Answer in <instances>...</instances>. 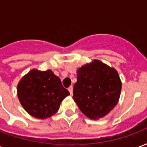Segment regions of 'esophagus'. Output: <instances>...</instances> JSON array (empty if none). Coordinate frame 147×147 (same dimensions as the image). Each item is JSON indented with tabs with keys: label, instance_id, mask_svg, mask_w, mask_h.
Instances as JSON below:
<instances>
[{
	"label": "esophagus",
	"instance_id": "obj_1",
	"mask_svg": "<svg viewBox=\"0 0 147 147\" xmlns=\"http://www.w3.org/2000/svg\"><path fill=\"white\" fill-rule=\"evenodd\" d=\"M68 90H69V92H70L71 95H72V94H73V87H72V86H70V87L68 88Z\"/></svg>",
	"mask_w": 147,
	"mask_h": 147
}]
</instances>
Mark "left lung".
<instances>
[{
	"label": "left lung",
	"mask_w": 147,
	"mask_h": 147,
	"mask_svg": "<svg viewBox=\"0 0 147 147\" xmlns=\"http://www.w3.org/2000/svg\"><path fill=\"white\" fill-rule=\"evenodd\" d=\"M121 86L120 76L114 67L93 60L77 70L73 99L86 117L99 120L117 105Z\"/></svg>",
	"instance_id": "obj_1"
}]
</instances>
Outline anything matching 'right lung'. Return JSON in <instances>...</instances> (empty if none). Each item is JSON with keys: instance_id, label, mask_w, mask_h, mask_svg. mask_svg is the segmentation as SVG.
I'll return each instance as SVG.
<instances>
[{"instance_id": "add662e5", "label": "right lung", "mask_w": 147, "mask_h": 147, "mask_svg": "<svg viewBox=\"0 0 147 147\" xmlns=\"http://www.w3.org/2000/svg\"><path fill=\"white\" fill-rule=\"evenodd\" d=\"M70 94L52 70L34 68L17 85V96L23 108L30 116L44 120L53 116L61 102Z\"/></svg>"}]
</instances>
